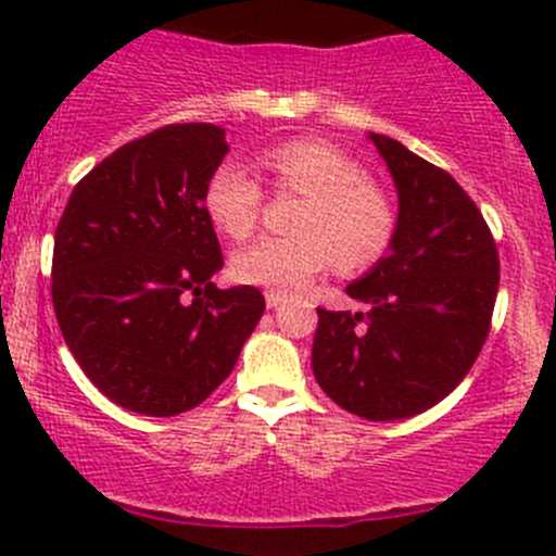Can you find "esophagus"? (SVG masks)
I'll return each instance as SVG.
<instances>
[{"mask_svg":"<svg viewBox=\"0 0 556 556\" xmlns=\"http://www.w3.org/2000/svg\"><path fill=\"white\" fill-rule=\"evenodd\" d=\"M285 301H288V295L277 293V290H268V293H266V306H268V309H277V306H282Z\"/></svg>","mask_w":556,"mask_h":556,"instance_id":"obj_1","label":"esophagus"}]
</instances>
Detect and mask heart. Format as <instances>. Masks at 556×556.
<instances>
[{
	"instance_id": "heart-1",
	"label": "heart",
	"mask_w": 556,
	"mask_h": 556,
	"mask_svg": "<svg viewBox=\"0 0 556 556\" xmlns=\"http://www.w3.org/2000/svg\"><path fill=\"white\" fill-rule=\"evenodd\" d=\"M261 164L277 188L304 193L306 201L293 223L299 233L266 237L233 255L239 282L293 293L333 263L341 271H361L390 250L395 206L350 153L325 139L301 137L263 150ZM204 206L223 233L247 239L261 220V182L228 161L206 179Z\"/></svg>"
}]
</instances>
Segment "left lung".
Instances as JSON below:
<instances>
[{
  "mask_svg": "<svg viewBox=\"0 0 556 556\" xmlns=\"http://www.w3.org/2000/svg\"><path fill=\"white\" fill-rule=\"evenodd\" d=\"M397 188L390 252L346 285L361 312L317 309L312 371L371 422L428 412L465 379L490 333L501 261L490 226L450 172L368 134Z\"/></svg>",
  "mask_w": 556,
  "mask_h": 556,
  "instance_id": "obj_1",
  "label": "left lung"
}]
</instances>
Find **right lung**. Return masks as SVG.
<instances>
[{
  "instance_id": "1",
  "label": "right lung",
  "mask_w": 556,
  "mask_h": 556,
  "mask_svg": "<svg viewBox=\"0 0 556 556\" xmlns=\"http://www.w3.org/2000/svg\"><path fill=\"white\" fill-rule=\"evenodd\" d=\"M228 153L212 123L117 148L75 185L55 228L53 309L86 377L117 406L174 417L233 371L266 301L220 290L204 188Z\"/></svg>"
}]
</instances>
